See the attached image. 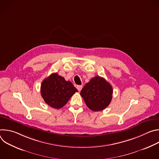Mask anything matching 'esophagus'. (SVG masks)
I'll return each instance as SVG.
<instances>
[{
	"mask_svg": "<svg viewBox=\"0 0 159 159\" xmlns=\"http://www.w3.org/2000/svg\"><path fill=\"white\" fill-rule=\"evenodd\" d=\"M77 88L79 91H80V90H81L82 89V85H77Z\"/></svg>",
	"mask_w": 159,
	"mask_h": 159,
	"instance_id": "esophagus-1",
	"label": "esophagus"
}]
</instances>
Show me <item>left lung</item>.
<instances>
[{
  "mask_svg": "<svg viewBox=\"0 0 159 159\" xmlns=\"http://www.w3.org/2000/svg\"><path fill=\"white\" fill-rule=\"evenodd\" d=\"M112 87L104 78L93 77L87 83L80 92L87 106L93 111L106 109L112 99Z\"/></svg>",
  "mask_w": 159,
  "mask_h": 159,
  "instance_id": "8db88e82",
  "label": "left lung"
}]
</instances>
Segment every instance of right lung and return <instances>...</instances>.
Masks as SVG:
<instances>
[{
	"label": "right lung",
	"mask_w": 159,
	"mask_h": 159,
	"mask_svg": "<svg viewBox=\"0 0 159 159\" xmlns=\"http://www.w3.org/2000/svg\"><path fill=\"white\" fill-rule=\"evenodd\" d=\"M77 91L70 81H66L57 73L52 74L41 85V94L44 102L55 109L63 107Z\"/></svg>",
	"instance_id": "add662e5"
}]
</instances>
